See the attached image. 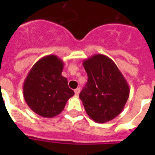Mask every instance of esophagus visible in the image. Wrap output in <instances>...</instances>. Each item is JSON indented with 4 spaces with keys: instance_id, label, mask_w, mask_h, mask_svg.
<instances>
[{
    "instance_id": "esophagus-1",
    "label": "esophagus",
    "mask_w": 155,
    "mask_h": 155,
    "mask_svg": "<svg viewBox=\"0 0 155 155\" xmlns=\"http://www.w3.org/2000/svg\"><path fill=\"white\" fill-rule=\"evenodd\" d=\"M74 92H75V94L77 95V96H78V95H79V92H80V88H79V87H77L76 89H75Z\"/></svg>"
}]
</instances>
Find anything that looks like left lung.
Instances as JSON below:
<instances>
[{
    "label": "left lung",
    "instance_id": "1",
    "mask_svg": "<svg viewBox=\"0 0 155 155\" xmlns=\"http://www.w3.org/2000/svg\"><path fill=\"white\" fill-rule=\"evenodd\" d=\"M87 82L79 94L85 112L97 123H106L118 116L129 97L130 87L115 62L96 54L83 61Z\"/></svg>",
    "mask_w": 155,
    "mask_h": 155
}]
</instances>
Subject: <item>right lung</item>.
Returning a JSON list of instances; mask_svg holds the SVG:
<instances>
[{
	"label": "right lung",
	"mask_w": 155,
	"mask_h": 155,
	"mask_svg": "<svg viewBox=\"0 0 155 155\" xmlns=\"http://www.w3.org/2000/svg\"><path fill=\"white\" fill-rule=\"evenodd\" d=\"M64 62L54 54L37 61L30 70L23 84L26 104L35 113L52 118L63 111L67 102L74 95L68 79L61 75Z\"/></svg>",
	"instance_id": "obj_1"
}]
</instances>
